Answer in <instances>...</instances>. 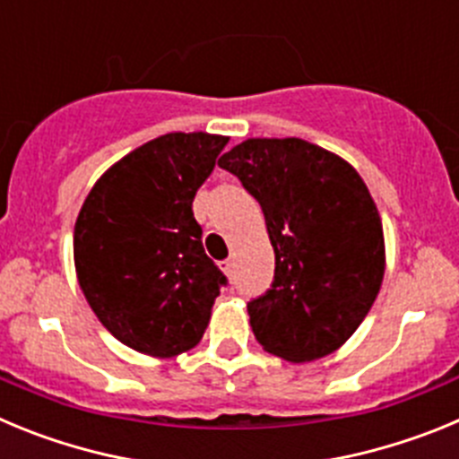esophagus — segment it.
Returning <instances> with one entry per match:
<instances>
[{
    "label": "esophagus",
    "mask_w": 459,
    "mask_h": 459,
    "mask_svg": "<svg viewBox=\"0 0 459 459\" xmlns=\"http://www.w3.org/2000/svg\"><path fill=\"white\" fill-rule=\"evenodd\" d=\"M221 269L225 271L227 278H232V273H234V259H225V262H221Z\"/></svg>",
    "instance_id": "34e87169"
}]
</instances>
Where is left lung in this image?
Masks as SVG:
<instances>
[{"label": "left lung", "instance_id": "left-lung-1", "mask_svg": "<svg viewBox=\"0 0 459 459\" xmlns=\"http://www.w3.org/2000/svg\"><path fill=\"white\" fill-rule=\"evenodd\" d=\"M264 211L275 253L271 290L248 303L269 354H333L366 319L384 280V230L370 190L335 153L299 137H253L218 160Z\"/></svg>", "mask_w": 459, "mask_h": 459}]
</instances>
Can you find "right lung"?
<instances>
[{"mask_svg":"<svg viewBox=\"0 0 459 459\" xmlns=\"http://www.w3.org/2000/svg\"><path fill=\"white\" fill-rule=\"evenodd\" d=\"M227 137L168 133L93 184L73 234L84 299L109 333L149 356H177L204 335L222 271L206 257L195 193Z\"/></svg>","mask_w":459,"mask_h":459,"instance_id":"add662e5","label":"right lung"}]
</instances>
